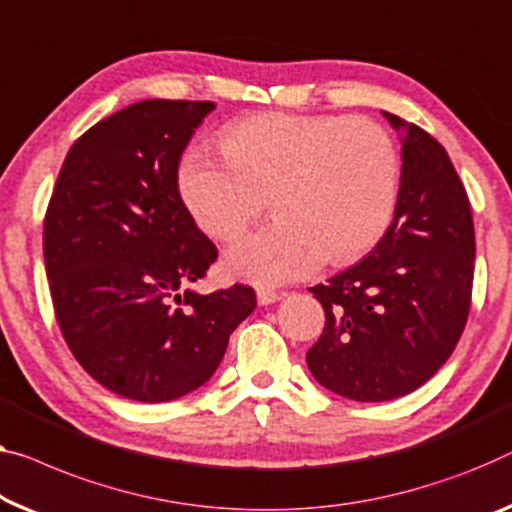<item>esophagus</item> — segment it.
I'll list each match as a JSON object with an SVG mask.
<instances>
[{
  "instance_id": "obj_1",
  "label": "esophagus",
  "mask_w": 512,
  "mask_h": 512,
  "mask_svg": "<svg viewBox=\"0 0 512 512\" xmlns=\"http://www.w3.org/2000/svg\"><path fill=\"white\" fill-rule=\"evenodd\" d=\"M280 299V294L276 289H269V287H257V303L259 305H269V303H276Z\"/></svg>"
}]
</instances>
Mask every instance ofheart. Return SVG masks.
I'll return each instance as SVG.
<instances>
[{"mask_svg":"<svg viewBox=\"0 0 512 512\" xmlns=\"http://www.w3.org/2000/svg\"><path fill=\"white\" fill-rule=\"evenodd\" d=\"M223 156L195 144L179 163L190 216L234 241L271 207L276 220L227 250L225 271L259 285L315 273L368 253L393 223L398 149L384 128L342 114L262 112L220 137Z\"/></svg>","mask_w":512,"mask_h":512,"instance_id":"obj_1","label":"heart"}]
</instances>
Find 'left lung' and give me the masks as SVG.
I'll return each instance as SVG.
<instances>
[{
    "mask_svg": "<svg viewBox=\"0 0 512 512\" xmlns=\"http://www.w3.org/2000/svg\"><path fill=\"white\" fill-rule=\"evenodd\" d=\"M402 131L393 223L372 253L310 287L326 324L305 354L319 384L356 402L402 398L448 361L474 287V218L446 149L416 124Z\"/></svg>",
    "mask_w": 512,
    "mask_h": 512,
    "instance_id": "1",
    "label": "left lung"
}]
</instances>
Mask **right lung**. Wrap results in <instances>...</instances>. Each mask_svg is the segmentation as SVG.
I'll return each instance as SVG.
<instances>
[{"label": "right lung", "mask_w": 512, "mask_h": 512, "mask_svg": "<svg viewBox=\"0 0 512 512\" xmlns=\"http://www.w3.org/2000/svg\"><path fill=\"white\" fill-rule=\"evenodd\" d=\"M211 101L151 98L68 149L43 220L55 317L75 361L137 402L177 400L216 372L255 310L248 285L188 289L218 250L179 193V158Z\"/></svg>", "instance_id": "right-lung-1"}]
</instances>
